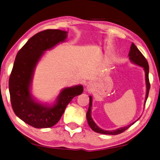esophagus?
I'll list each match as a JSON object with an SVG mask.
<instances>
[{
	"label": "esophagus",
	"mask_w": 160,
	"mask_h": 160,
	"mask_svg": "<svg viewBox=\"0 0 160 160\" xmlns=\"http://www.w3.org/2000/svg\"><path fill=\"white\" fill-rule=\"evenodd\" d=\"M91 85H88V86H87V89H88V90L89 91V90H90V89H91Z\"/></svg>",
	"instance_id": "obj_1"
}]
</instances>
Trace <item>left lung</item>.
Returning <instances> with one entry per match:
<instances>
[{
    "label": "left lung",
    "mask_w": 160,
    "mask_h": 160,
    "mask_svg": "<svg viewBox=\"0 0 160 160\" xmlns=\"http://www.w3.org/2000/svg\"><path fill=\"white\" fill-rule=\"evenodd\" d=\"M128 56H129V59L131 60V62H133L138 65L141 66L142 67H143V69L145 70V81H146V86H147V92H146V96H145V102L148 99V93H149V91H150V81H149V77H148V74H149V65H148V62L146 60V58L144 57V55L142 54L141 52L138 49L135 44L132 43L131 46V50L129 51V54H128ZM91 105H92V98L91 96H90V102H89V108H88V110L86 113V118H87V121H88V124L89 125L92 130L94 131L96 133H102V134H106V135H117V134L122 133V132H124V131L128 129L131 125L133 124L134 123H133L132 124H130L129 126L126 127H123V128H120L119 129H117L115 131H105L102 130L101 128H99L98 126L95 124V122H93V119L91 117Z\"/></svg>",
    "instance_id": "1"
}]
</instances>
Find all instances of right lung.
<instances>
[{"label":"right lung","instance_id":"1","mask_svg":"<svg viewBox=\"0 0 160 160\" xmlns=\"http://www.w3.org/2000/svg\"><path fill=\"white\" fill-rule=\"evenodd\" d=\"M66 38L67 32L64 31H42L29 38L16 55L9 78L11 105L19 119L34 128H50L55 125L73 98L83 91L82 85L64 88L59 94L57 104L51 108L39 104L31 97L30 83L39 59L44 51Z\"/></svg>","mask_w":160,"mask_h":160}]
</instances>
